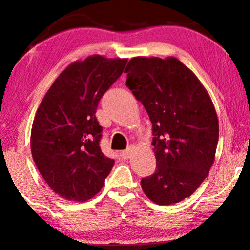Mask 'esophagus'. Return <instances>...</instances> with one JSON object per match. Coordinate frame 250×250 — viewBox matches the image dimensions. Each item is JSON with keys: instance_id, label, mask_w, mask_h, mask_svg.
<instances>
[{"instance_id": "1", "label": "esophagus", "mask_w": 250, "mask_h": 250, "mask_svg": "<svg viewBox=\"0 0 250 250\" xmlns=\"http://www.w3.org/2000/svg\"><path fill=\"white\" fill-rule=\"evenodd\" d=\"M121 156H122L123 159H128L129 157L132 156V150L128 149V150H125V151H122Z\"/></svg>"}]
</instances>
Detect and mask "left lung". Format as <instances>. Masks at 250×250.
<instances>
[{
  "label": "left lung",
  "mask_w": 250,
  "mask_h": 250,
  "mask_svg": "<svg viewBox=\"0 0 250 250\" xmlns=\"http://www.w3.org/2000/svg\"><path fill=\"white\" fill-rule=\"evenodd\" d=\"M126 86L141 101L152 123L157 169L141 180L157 205L190 197L214 164L218 119L213 101L189 68L174 57H134Z\"/></svg>",
  "instance_id": "obj_1"
}]
</instances>
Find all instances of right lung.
I'll return each instance as SVG.
<instances>
[{"label":"right lung","mask_w":250,"mask_h":250,"mask_svg":"<svg viewBox=\"0 0 250 250\" xmlns=\"http://www.w3.org/2000/svg\"><path fill=\"white\" fill-rule=\"evenodd\" d=\"M127 59L93 54L66 67L44 95L30 133V150L41 175L58 196L93 198L115 160L102 153V127L95 112Z\"/></svg>","instance_id":"add662e5"}]
</instances>
